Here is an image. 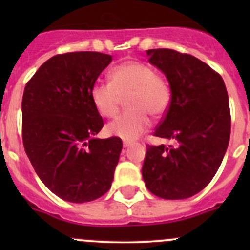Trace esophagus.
<instances>
[{"instance_id":"esophagus-1","label":"esophagus","mask_w":250,"mask_h":250,"mask_svg":"<svg viewBox=\"0 0 250 250\" xmlns=\"http://www.w3.org/2000/svg\"><path fill=\"white\" fill-rule=\"evenodd\" d=\"M130 145H132L130 141H123V147H129Z\"/></svg>"}]
</instances>
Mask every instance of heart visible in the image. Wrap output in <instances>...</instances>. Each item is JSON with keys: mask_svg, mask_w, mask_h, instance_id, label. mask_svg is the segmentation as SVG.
I'll return each mask as SVG.
<instances>
[{"mask_svg": "<svg viewBox=\"0 0 250 250\" xmlns=\"http://www.w3.org/2000/svg\"><path fill=\"white\" fill-rule=\"evenodd\" d=\"M110 82H97L90 89L95 110L106 118L120 111L122 98L127 111L107 125L111 135L123 140L139 138L148 127L150 117L161 118L169 109L172 88L165 77L156 75L155 69L138 60H129L113 67Z\"/></svg>", "mask_w": 250, "mask_h": 250, "instance_id": "1", "label": "heart"}]
</instances>
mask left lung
<instances>
[{"mask_svg": "<svg viewBox=\"0 0 250 250\" xmlns=\"http://www.w3.org/2000/svg\"><path fill=\"white\" fill-rule=\"evenodd\" d=\"M147 55L172 88L153 135L174 145H147L141 172L151 193L184 200L202 191L223 162L231 133L228 90L220 75L193 55L167 48Z\"/></svg>", "mask_w": 250, "mask_h": 250, "instance_id": "8db88e82", "label": "left lung"}]
</instances>
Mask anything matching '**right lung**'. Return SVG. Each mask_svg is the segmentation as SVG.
<instances>
[{
	"label": "right lung",
	"instance_id": "add662e5",
	"mask_svg": "<svg viewBox=\"0 0 250 250\" xmlns=\"http://www.w3.org/2000/svg\"><path fill=\"white\" fill-rule=\"evenodd\" d=\"M112 57L58 54L41 65L22 95V144L42 183L62 200L83 203L111 188L122 140L98 139L104 125L90 89Z\"/></svg>",
	"mask_w": 250,
	"mask_h": 250
}]
</instances>
